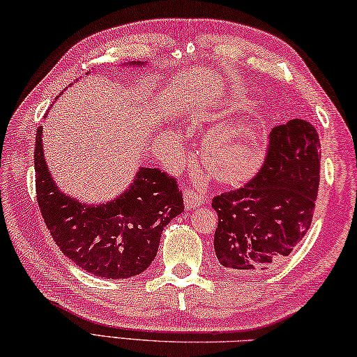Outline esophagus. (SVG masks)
<instances>
[{
    "mask_svg": "<svg viewBox=\"0 0 357 357\" xmlns=\"http://www.w3.org/2000/svg\"><path fill=\"white\" fill-rule=\"evenodd\" d=\"M183 197H185V207L186 208H196V207H201L205 202V197L202 192H197L195 190H186L183 192Z\"/></svg>",
    "mask_w": 357,
    "mask_h": 357,
    "instance_id": "1",
    "label": "esophagus"
}]
</instances>
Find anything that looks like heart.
<instances>
[{
    "label": "heart",
    "instance_id": "1",
    "mask_svg": "<svg viewBox=\"0 0 357 357\" xmlns=\"http://www.w3.org/2000/svg\"><path fill=\"white\" fill-rule=\"evenodd\" d=\"M261 149L254 137L220 133L211 136L205 146V166L216 180L236 185L257 171Z\"/></svg>",
    "mask_w": 357,
    "mask_h": 357
}]
</instances>
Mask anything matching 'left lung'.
<instances>
[{"label": "left lung", "instance_id": "obj_1", "mask_svg": "<svg viewBox=\"0 0 357 357\" xmlns=\"http://www.w3.org/2000/svg\"><path fill=\"white\" fill-rule=\"evenodd\" d=\"M320 139L293 119L270 133L266 158L249 182L215 196V252L235 274H259L291 254L312 224L320 185Z\"/></svg>", "mask_w": 357, "mask_h": 357}]
</instances>
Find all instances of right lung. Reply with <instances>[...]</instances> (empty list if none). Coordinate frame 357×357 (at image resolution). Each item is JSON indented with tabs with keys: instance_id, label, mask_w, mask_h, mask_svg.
I'll list each match as a JSON object with an SVG mask.
<instances>
[{
	"instance_id": "obj_1",
	"label": "right lung",
	"mask_w": 357,
	"mask_h": 357,
	"mask_svg": "<svg viewBox=\"0 0 357 357\" xmlns=\"http://www.w3.org/2000/svg\"><path fill=\"white\" fill-rule=\"evenodd\" d=\"M34 169L37 204L54 243L73 264L98 278L142 273L155 259L162 229L185 210L177 178L150 167H141L130 188L112 202L92 207L66 196L43 160L42 125L36 133Z\"/></svg>"
}]
</instances>
